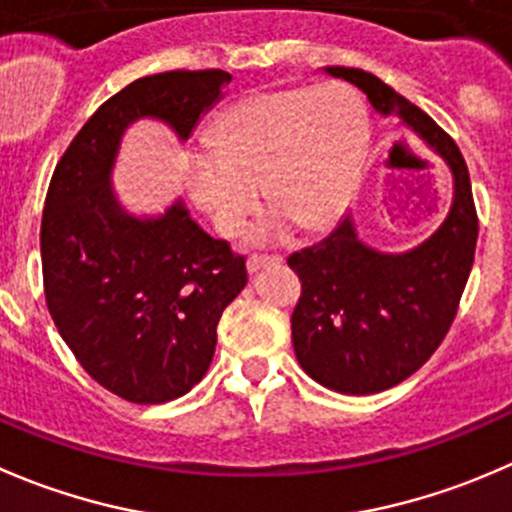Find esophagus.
I'll list each match as a JSON object with an SVG mask.
<instances>
[{
  "label": "esophagus",
  "instance_id": "1",
  "mask_svg": "<svg viewBox=\"0 0 512 512\" xmlns=\"http://www.w3.org/2000/svg\"><path fill=\"white\" fill-rule=\"evenodd\" d=\"M282 257H267V255H252L247 257V272L250 275H255V272H260L262 267H270V265H280Z\"/></svg>",
  "mask_w": 512,
  "mask_h": 512
}]
</instances>
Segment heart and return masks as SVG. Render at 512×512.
Listing matches in <instances>:
<instances>
[{
	"label": "heart",
	"instance_id": "1",
	"mask_svg": "<svg viewBox=\"0 0 512 512\" xmlns=\"http://www.w3.org/2000/svg\"><path fill=\"white\" fill-rule=\"evenodd\" d=\"M367 147V114L342 84L262 89L230 104L210 127V150L192 152L185 185L217 232L235 237L260 205H272L255 240L292 225L325 232L355 195Z\"/></svg>",
	"mask_w": 512,
	"mask_h": 512
}]
</instances>
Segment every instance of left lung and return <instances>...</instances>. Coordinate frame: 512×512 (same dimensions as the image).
I'll return each mask as SVG.
<instances>
[{
    "label": "left lung",
    "mask_w": 512,
    "mask_h": 512,
    "mask_svg": "<svg viewBox=\"0 0 512 512\" xmlns=\"http://www.w3.org/2000/svg\"><path fill=\"white\" fill-rule=\"evenodd\" d=\"M322 72L355 84L380 117H398L453 177L448 215L410 250L370 247L347 212L325 240L287 257L302 280L292 312L300 367L327 390L372 395L413 375L443 342L473 267L478 215L458 145L423 109L362 69Z\"/></svg>",
    "instance_id": "left-lung-1"
}]
</instances>
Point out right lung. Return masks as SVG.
<instances>
[{
  "label": "right lung",
  "instance_id": "1",
  "mask_svg": "<svg viewBox=\"0 0 512 512\" xmlns=\"http://www.w3.org/2000/svg\"><path fill=\"white\" fill-rule=\"evenodd\" d=\"M232 82L222 69L135 79L87 119L54 170L42 215L49 315L79 365L137 405L170 403L205 377L217 322L247 285L245 257L207 235L182 197L137 215L112 187L140 119L185 142Z\"/></svg>",
  "mask_w": 512,
  "mask_h": 512
}]
</instances>
